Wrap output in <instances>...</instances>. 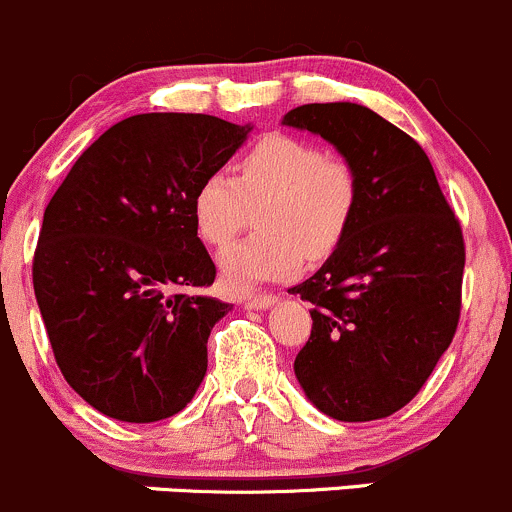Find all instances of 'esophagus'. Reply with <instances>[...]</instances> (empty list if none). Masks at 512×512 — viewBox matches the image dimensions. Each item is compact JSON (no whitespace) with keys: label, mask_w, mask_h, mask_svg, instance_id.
Returning a JSON list of instances; mask_svg holds the SVG:
<instances>
[{"label":"esophagus","mask_w":512,"mask_h":512,"mask_svg":"<svg viewBox=\"0 0 512 512\" xmlns=\"http://www.w3.org/2000/svg\"><path fill=\"white\" fill-rule=\"evenodd\" d=\"M276 303V295L273 293H254L246 298V305L254 310H263V308H271V305Z\"/></svg>","instance_id":"34e87169"}]
</instances>
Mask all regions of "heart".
<instances>
[{"mask_svg": "<svg viewBox=\"0 0 512 512\" xmlns=\"http://www.w3.org/2000/svg\"><path fill=\"white\" fill-rule=\"evenodd\" d=\"M258 204L263 231L219 256L221 278L234 293L293 278L305 256L323 261L333 254L360 207V175L318 142L268 133L241 155L236 177L212 170L197 184L192 214L199 236L212 246L229 244Z\"/></svg>", "mask_w": 512, "mask_h": 512, "instance_id": "1", "label": "heart"}]
</instances>
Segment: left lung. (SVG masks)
<instances>
[{"label":"left lung","mask_w":512,"mask_h":512,"mask_svg":"<svg viewBox=\"0 0 512 512\" xmlns=\"http://www.w3.org/2000/svg\"><path fill=\"white\" fill-rule=\"evenodd\" d=\"M283 125L333 142L360 175L347 236L315 276L288 291L313 303L295 377L333 419H384L419 394L456 335L461 224L419 142L374 110L308 103Z\"/></svg>","instance_id":"8db88e82"}]
</instances>
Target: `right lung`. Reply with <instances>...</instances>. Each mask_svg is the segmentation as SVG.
<instances>
[{"label":"right lung","mask_w":512,"mask_h":512,"mask_svg":"<svg viewBox=\"0 0 512 512\" xmlns=\"http://www.w3.org/2000/svg\"><path fill=\"white\" fill-rule=\"evenodd\" d=\"M202 113H142L93 142L51 197L34 293L56 365L100 414L147 424L182 412L231 310L194 288L217 266L192 197L249 135Z\"/></svg>","instance_id":"1"}]
</instances>
